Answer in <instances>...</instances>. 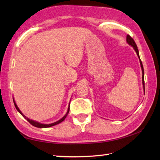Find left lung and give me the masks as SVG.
Returning a JSON list of instances; mask_svg holds the SVG:
<instances>
[{
	"label": "left lung",
	"instance_id": "left-lung-1",
	"mask_svg": "<svg viewBox=\"0 0 160 160\" xmlns=\"http://www.w3.org/2000/svg\"><path fill=\"white\" fill-rule=\"evenodd\" d=\"M127 42H128V43L129 45H131L132 47H133V48H134V50H135V52H137V56H138V58H139V61H140V64H141V70H142V74H143V75H142V81H143V89H144V91H145V86H144V85H145V84H144V71H143V67L142 62H141V59H140L139 53H138V50L137 46L136 43H135L134 40H133V38H132L131 37V36L129 35H127Z\"/></svg>",
	"mask_w": 160,
	"mask_h": 160
}]
</instances>
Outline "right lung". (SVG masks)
<instances>
[{
  "mask_svg": "<svg viewBox=\"0 0 160 160\" xmlns=\"http://www.w3.org/2000/svg\"><path fill=\"white\" fill-rule=\"evenodd\" d=\"M13 102H14V106H15V107H16V108H17V110L19 111V112L20 113V114L21 115H22L23 116V117L25 119H26L27 120H28V121L31 123V124L32 125H33V126H35V127H36V128H49V127H52V126H53V125H57V124H59L60 122H62L63 120H64L65 119V118L67 117V116H68V113H69V111H70V105H69V107H68V112L66 113V114L65 115L63 116L62 118L61 119V120H59L58 121H57V122H53V123H52V124H48V125H47V124H42V123H39V122H35V121H34V120H30L29 118H27L26 116H25L23 115V114L22 113V111H21L20 110H19V108H18V107L17 106V104H16V103H15V102H14V99H13Z\"/></svg>",
  "mask_w": 160,
  "mask_h": 160,
  "instance_id": "1",
  "label": "right lung"
}]
</instances>
